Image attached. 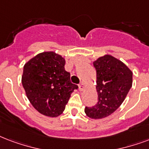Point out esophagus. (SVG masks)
<instances>
[{"label": "esophagus", "instance_id": "obj_1", "mask_svg": "<svg viewBox=\"0 0 149 149\" xmlns=\"http://www.w3.org/2000/svg\"><path fill=\"white\" fill-rule=\"evenodd\" d=\"M84 88H85L84 83L81 82L79 84V90L80 91H84Z\"/></svg>", "mask_w": 149, "mask_h": 149}]
</instances>
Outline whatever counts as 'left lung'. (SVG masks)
Here are the masks:
<instances>
[{"mask_svg": "<svg viewBox=\"0 0 149 149\" xmlns=\"http://www.w3.org/2000/svg\"><path fill=\"white\" fill-rule=\"evenodd\" d=\"M97 72V102L85 108L91 119H102L120 107L132 87V72L124 63L111 55H105L93 62Z\"/></svg>", "mask_w": 149, "mask_h": 149, "instance_id": "1", "label": "left lung"}]
</instances>
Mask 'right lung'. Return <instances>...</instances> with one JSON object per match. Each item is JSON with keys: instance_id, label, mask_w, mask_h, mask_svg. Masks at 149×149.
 Wrapping results in <instances>:
<instances>
[{"instance_id": "obj_1", "label": "right lung", "mask_w": 149, "mask_h": 149, "mask_svg": "<svg viewBox=\"0 0 149 149\" xmlns=\"http://www.w3.org/2000/svg\"><path fill=\"white\" fill-rule=\"evenodd\" d=\"M65 64L64 58L52 52L38 54L25 64L22 84L32 105L43 115H61L78 88L70 81Z\"/></svg>"}]
</instances>
